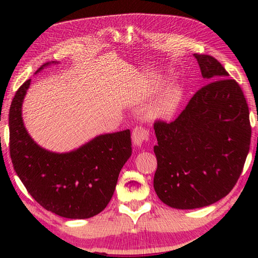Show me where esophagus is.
Instances as JSON below:
<instances>
[{"label":"esophagus","mask_w":258,"mask_h":258,"mask_svg":"<svg viewBox=\"0 0 258 258\" xmlns=\"http://www.w3.org/2000/svg\"><path fill=\"white\" fill-rule=\"evenodd\" d=\"M149 131L146 127H143V126H137V127L133 130L132 133L133 145L137 147H141L143 143L149 140Z\"/></svg>","instance_id":"34e87169"}]
</instances>
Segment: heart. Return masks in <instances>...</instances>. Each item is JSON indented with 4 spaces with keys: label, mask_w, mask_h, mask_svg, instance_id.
<instances>
[{
    "label": "heart",
    "mask_w": 258,
    "mask_h": 258,
    "mask_svg": "<svg viewBox=\"0 0 258 258\" xmlns=\"http://www.w3.org/2000/svg\"><path fill=\"white\" fill-rule=\"evenodd\" d=\"M182 99V92L178 87H169L166 92L152 104L148 110L150 118L168 119L174 115Z\"/></svg>",
    "instance_id": "heart-1"
}]
</instances>
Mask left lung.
Here are the masks:
<instances>
[{"instance_id": "left-lung-1", "label": "left lung", "mask_w": 258, "mask_h": 258, "mask_svg": "<svg viewBox=\"0 0 258 258\" xmlns=\"http://www.w3.org/2000/svg\"><path fill=\"white\" fill-rule=\"evenodd\" d=\"M209 82L173 121L156 120L154 187L177 209L209 206L233 189L249 152V109L241 87L212 55L195 54Z\"/></svg>"}]
</instances>
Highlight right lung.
Listing matches in <instances>:
<instances>
[{
  "label": "right lung",
  "mask_w": 258,
  "mask_h": 258,
  "mask_svg": "<svg viewBox=\"0 0 258 258\" xmlns=\"http://www.w3.org/2000/svg\"><path fill=\"white\" fill-rule=\"evenodd\" d=\"M29 85L30 80L19 87L9 111L10 156L17 175L46 211L74 220L97 215L110 202L120 169L132 155L130 130L99 135L67 154L47 151L29 137L21 117Z\"/></svg>",
  "instance_id": "1"
}]
</instances>
